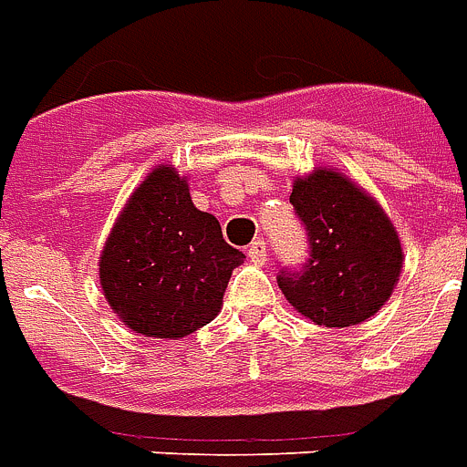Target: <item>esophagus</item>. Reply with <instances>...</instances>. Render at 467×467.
<instances>
[{
    "label": "esophagus",
    "instance_id": "esophagus-1",
    "mask_svg": "<svg viewBox=\"0 0 467 467\" xmlns=\"http://www.w3.org/2000/svg\"><path fill=\"white\" fill-rule=\"evenodd\" d=\"M266 254H268V246L264 244V241H254V244L248 246V258H251L256 266L266 264Z\"/></svg>",
    "mask_w": 467,
    "mask_h": 467
}]
</instances>
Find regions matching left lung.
I'll use <instances>...</instances> for the list:
<instances>
[{
	"mask_svg": "<svg viewBox=\"0 0 467 467\" xmlns=\"http://www.w3.org/2000/svg\"><path fill=\"white\" fill-rule=\"evenodd\" d=\"M291 203L304 221L311 258L301 274L278 275L285 301L326 328L376 316L403 271V246L383 206L326 166L296 176Z\"/></svg>",
	"mask_w": 467,
	"mask_h": 467,
	"instance_id": "1",
	"label": "left lung"
}]
</instances>
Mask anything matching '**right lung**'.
I'll list each match as a JSON object with an SVG mask.
<instances>
[{"label": "right lung", "instance_id": "add662e5", "mask_svg": "<svg viewBox=\"0 0 467 467\" xmlns=\"http://www.w3.org/2000/svg\"><path fill=\"white\" fill-rule=\"evenodd\" d=\"M244 254L193 206L186 176L159 163L129 196L99 256L104 298L126 328L179 341L211 323Z\"/></svg>", "mask_w": 467, "mask_h": 467}]
</instances>
